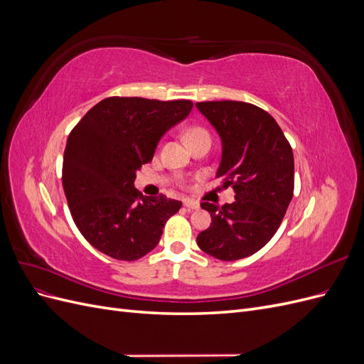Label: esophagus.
I'll return each instance as SVG.
<instances>
[{"label": "esophagus", "instance_id": "obj_1", "mask_svg": "<svg viewBox=\"0 0 364 364\" xmlns=\"http://www.w3.org/2000/svg\"><path fill=\"white\" fill-rule=\"evenodd\" d=\"M183 205L188 208V209H199L200 208V205H199V202H196V200H193V199H185L183 200Z\"/></svg>", "mask_w": 364, "mask_h": 364}]
</instances>
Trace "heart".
<instances>
[{
  "label": "heart",
  "mask_w": 364,
  "mask_h": 364,
  "mask_svg": "<svg viewBox=\"0 0 364 364\" xmlns=\"http://www.w3.org/2000/svg\"><path fill=\"white\" fill-rule=\"evenodd\" d=\"M186 141H194L197 138H202V136H209L208 130L205 127H200V126H194L191 129H188V132H186Z\"/></svg>",
  "instance_id": "heart-1"
}]
</instances>
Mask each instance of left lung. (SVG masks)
<instances>
[{
  "mask_svg": "<svg viewBox=\"0 0 364 364\" xmlns=\"http://www.w3.org/2000/svg\"><path fill=\"white\" fill-rule=\"evenodd\" d=\"M223 142L217 178L232 186L235 200L218 206L203 202L211 225L197 235V245L217 259L235 261L266 246L281 226L294 190L290 142L274 118L245 102H200Z\"/></svg>",
  "mask_w": 364,
  "mask_h": 364,
  "instance_id": "8db88e82",
  "label": "left lung"
}]
</instances>
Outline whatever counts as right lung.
<instances>
[{"label": "right lung", "mask_w": 364, "mask_h": 364, "mask_svg": "<svg viewBox=\"0 0 364 364\" xmlns=\"http://www.w3.org/2000/svg\"><path fill=\"white\" fill-rule=\"evenodd\" d=\"M191 109V100L107 97L71 130L63 153V191L77 229L105 255L121 261L147 255L181 209L182 202L164 194L142 197L134 181L165 132Z\"/></svg>", "instance_id": "add662e5"}]
</instances>
